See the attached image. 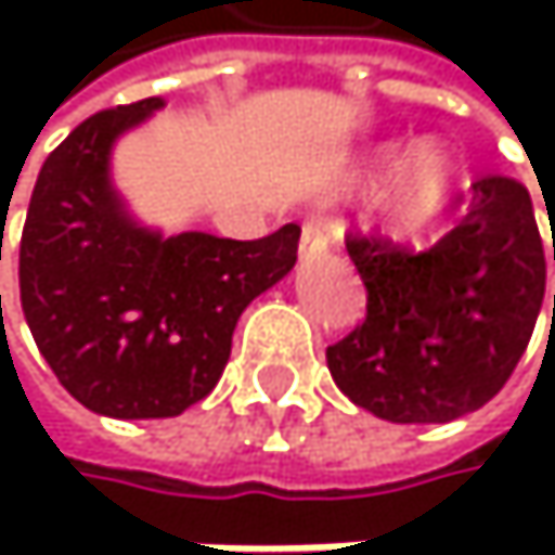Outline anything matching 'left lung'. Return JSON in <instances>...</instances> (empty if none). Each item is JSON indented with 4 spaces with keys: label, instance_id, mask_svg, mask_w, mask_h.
<instances>
[{
    "label": "left lung",
    "instance_id": "8db88e82",
    "mask_svg": "<svg viewBox=\"0 0 555 555\" xmlns=\"http://www.w3.org/2000/svg\"><path fill=\"white\" fill-rule=\"evenodd\" d=\"M159 109L145 99L76 126L39 169L18 246L39 352L86 410L109 420H169L206 399L243 309L293 266L283 232L243 243L135 216L113 156Z\"/></svg>",
    "mask_w": 555,
    "mask_h": 555
}]
</instances>
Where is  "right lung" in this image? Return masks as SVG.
<instances>
[{"instance_id":"right-lung-1","label":"right lung","mask_w":555,"mask_h":555,"mask_svg":"<svg viewBox=\"0 0 555 555\" xmlns=\"http://www.w3.org/2000/svg\"><path fill=\"white\" fill-rule=\"evenodd\" d=\"M473 189L469 225L429 269L366 266V323L326 349L336 386L379 420L476 413L513 376L537 326L546 262L526 193L500 176Z\"/></svg>"}]
</instances>
